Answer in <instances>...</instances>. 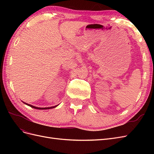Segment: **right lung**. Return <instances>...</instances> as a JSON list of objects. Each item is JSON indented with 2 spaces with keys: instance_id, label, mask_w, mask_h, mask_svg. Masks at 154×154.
Instances as JSON below:
<instances>
[{
  "instance_id": "1",
  "label": "right lung",
  "mask_w": 154,
  "mask_h": 154,
  "mask_svg": "<svg viewBox=\"0 0 154 154\" xmlns=\"http://www.w3.org/2000/svg\"><path fill=\"white\" fill-rule=\"evenodd\" d=\"M23 103H25L26 105H28V106H31V107H32V108H33V109H40V110H45V109H53V108H54V107H56V106H57L58 105H56V106H51V107H45V108H40V107H36V106H32V105H29V104H27V103H25V102H23Z\"/></svg>"
}]
</instances>
